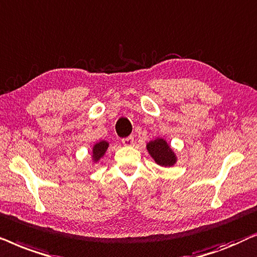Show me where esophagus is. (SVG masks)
<instances>
[{"mask_svg": "<svg viewBox=\"0 0 257 257\" xmlns=\"http://www.w3.org/2000/svg\"><path fill=\"white\" fill-rule=\"evenodd\" d=\"M122 143L126 147H131L134 145V138H133V136H128V138L122 140Z\"/></svg>", "mask_w": 257, "mask_h": 257, "instance_id": "34e87169", "label": "esophagus"}]
</instances>
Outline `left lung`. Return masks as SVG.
Segmentation results:
<instances>
[{
	"label": "left lung",
	"instance_id": "left-lung-1",
	"mask_svg": "<svg viewBox=\"0 0 257 257\" xmlns=\"http://www.w3.org/2000/svg\"><path fill=\"white\" fill-rule=\"evenodd\" d=\"M147 150L159 166L173 167L177 161L175 152L164 139H156L148 142Z\"/></svg>",
	"mask_w": 257,
	"mask_h": 257
}]
</instances>
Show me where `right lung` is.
<instances>
[{"label":"right lung","mask_w":257,"mask_h":257,"mask_svg":"<svg viewBox=\"0 0 257 257\" xmlns=\"http://www.w3.org/2000/svg\"><path fill=\"white\" fill-rule=\"evenodd\" d=\"M108 147H109V142L104 141V140L95 143L93 146V149H91V160H93V162H98V161L104 156Z\"/></svg>","instance_id":"obj_1"}]
</instances>
